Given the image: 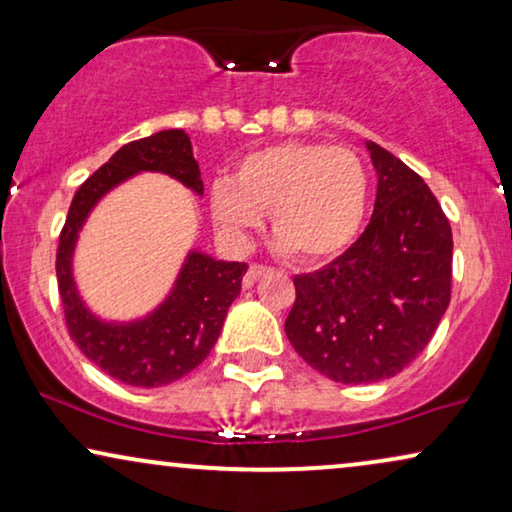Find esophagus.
<instances>
[{
    "instance_id": "obj_1",
    "label": "esophagus",
    "mask_w": 512,
    "mask_h": 512,
    "mask_svg": "<svg viewBox=\"0 0 512 512\" xmlns=\"http://www.w3.org/2000/svg\"><path fill=\"white\" fill-rule=\"evenodd\" d=\"M268 272H272V268H268V265H261V263H251V265H249V272H247V277H244V284L251 286V284L256 282V279H261V277L268 275Z\"/></svg>"
}]
</instances>
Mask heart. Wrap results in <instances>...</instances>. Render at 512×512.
Listing matches in <instances>:
<instances>
[{
    "mask_svg": "<svg viewBox=\"0 0 512 512\" xmlns=\"http://www.w3.org/2000/svg\"><path fill=\"white\" fill-rule=\"evenodd\" d=\"M368 205V172L347 146L282 142L251 151L233 179L209 188V209L221 233L247 244L270 212L277 244L303 261H326L359 233Z\"/></svg>",
    "mask_w": 512,
    "mask_h": 512,
    "instance_id": "1",
    "label": "heart"
}]
</instances>
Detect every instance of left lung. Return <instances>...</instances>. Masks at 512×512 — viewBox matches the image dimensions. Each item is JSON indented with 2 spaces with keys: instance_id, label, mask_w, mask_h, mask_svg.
<instances>
[{
  "instance_id": "left-lung-1",
  "label": "left lung",
  "mask_w": 512,
  "mask_h": 512,
  "mask_svg": "<svg viewBox=\"0 0 512 512\" xmlns=\"http://www.w3.org/2000/svg\"><path fill=\"white\" fill-rule=\"evenodd\" d=\"M377 172L368 228L326 268L296 275L284 321L293 349L342 384L380 382L417 359L450 305L452 228L394 153L366 142Z\"/></svg>"
}]
</instances>
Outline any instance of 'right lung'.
Segmentation results:
<instances>
[{
	"mask_svg": "<svg viewBox=\"0 0 512 512\" xmlns=\"http://www.w3.org/2000/svg\"><path fill=\"white\" fill-rule=\"evenodd\" d=\"M139 172H160L202 195L198 160L184 130H160L118 149L93 177L83 181L60 233L58 289L69 335L95 366L130 387H163L198 368L219 340L228 307L240 296L247 263H228L188 251L170 296L135 321H104L88 310L76 289L72 258L93 207Z\"/></svg>",
	"mask_w": 512,
	"mask_h": 512,
	"instance_id": "obj_1",
	"label": "right lung"
}]
</instances>
